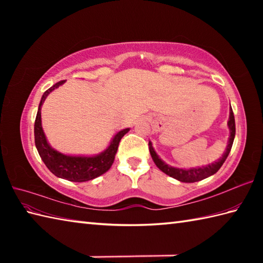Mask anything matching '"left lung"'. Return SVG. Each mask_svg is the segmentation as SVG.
<instances>
[{
  "label": "left lung",
  "mask_w": 263,
  "mask_h": 263,
  "mask_svg": "<svg viewBox=\"0 0 263 263\" xmlns=\"http://www.w3.org/2000/svg\"><path fill=\"white\" fill-rule=\"evenodd\" d=\"M227 125H228V128H230V138H228L227 147H226L224 155H222L217 161H214V163L202 166V167H193V168H189V170L177 168V167H173L168 164H166L163 159L159 158L157 153L155 152L153 143L149 141V152H150V155H152L154 163L161 172H164L165 174H167L173 178H175V180L180 181V182L193 183V182H198V181L203 180V178L214 175L215 173L219 171L222 164L225 163L226 158L228 157V155H230V153H231V149H232L233 142H234V138H235V119H234V113H233L232 107L230 108V119H228Z\"/></svg>",
  "instance_id": "1"
}]
</instances>
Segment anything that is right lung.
Here are the masks:
<instances>
[{
	"mask_svg": "<svg viewBox=\"0 0 263 263\" xmlns=\"http://www.w3.org/2000/svg\"><path fill=\"white\" fill-rule=\"evenodd\" d=\"M65 80L55 83L43 93L41 103L38 106V111L35 121V144L44 164L55 176L64 178L71 182H86L93 180L104 173L107 172L113 165L115 155L119 148V143L123 136L130 131V128H124L117 132L111 139L109 146L104 152L95 156H71L64 155L51 147L47 142L45 133L42 126V106L46 97L55 89L63 85Z\"/></svg>",
	"mask_w": 263,
	"mask_h": 263,
	"instance_id": "right-lung-1",
	"label": "right lung"
}]
</instances>
